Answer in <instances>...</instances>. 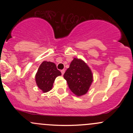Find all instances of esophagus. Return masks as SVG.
I'll use <instances>...</instances> for the list:
<instances>
[{"instance_id":"esophagus-1","label":"esophagus","mask_w":133,"mask_h":133,"mask_svg":"<svg viewBox=\"0 0 133 133\" xmlns=\"http://www.w3.org/2000/svg\"><path fill=\"white\" fill-rule=\"evenodd\" d=\"M64 72H65V70H64V69H62V70H61V73H62V75H63V74H64Z\"/></svg>"}]
</instances>
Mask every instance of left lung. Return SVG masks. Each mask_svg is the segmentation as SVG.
<instances>
[{"instance_id":"obj_1","label":"left lung","mask_w":133,"mask_h":133,"mask_svg":"<svg viewBox=\"0 0 133 133\" xmlns=\"http://www.w3.org/2000/svg\"><path fill=\"white\" fill-rule=\"evenodd\" d=\"M69 89L77 96H81L88 92L93 82L91 69L84 61L74 58L69 68L64 74Z\"/></svg>"}]
</instances>
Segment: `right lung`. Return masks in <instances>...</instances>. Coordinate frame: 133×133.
Masks as SVG:
<instances>
[{
    "instance_id": "obj_1",
    "label": "right lung",
    "mask_w": 133,
    "mask_h": 133,
    "mask_svg": "<svg viewBox=\"0 0 133 133\" xmlns=\"http://www.w3.org/2000/svg\"><path fill=\"white\" fill-rule=\"evenodd\" d=\"M61 75V72L54 63L45 61L39 66L35 79L38 88L43 92H47L52 89L56 77Z\"/></svg>"
}]
</instances>
